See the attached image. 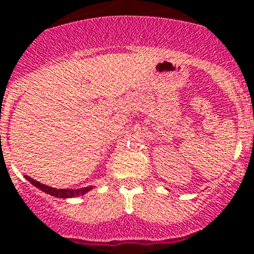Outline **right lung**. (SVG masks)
Segmentation results:
<instances>
[{
    "label": "right lung",
    "instance_id": "add662e5",
    "mask_svg": "<svg viewBox=\"0 0 254 254\" xmlns=\"http://www.w3.org/2000/svg\"><path fill=\"white\" fill-rule=\"evenodd\" d=\"M24 177H26V179L28 180L29 183L32 184V186H35V187L39 188V190H41L43 192H45V193L50 194V196H54V197L71 198V197H75V196H83V194H85L91 190H93V187H92V186H89V187H84V188H77V190H57V188L49 187V186H45V184L39 183L37 180L32 179V178H29L28 175H24Z\"/></svg>",
    "mask_w": 254,
    "mask_h": 254
}]
</instances>
